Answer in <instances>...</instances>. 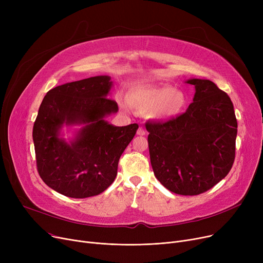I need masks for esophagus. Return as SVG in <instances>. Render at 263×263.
I'll return each mask as SVG.
<instances>
[{"label":"esophagus","instance_id":"obj_1","mask_svg":"<svg viewBox=\"0 0 263 263\" xmlns=\"http://www.w3.org/2000/svg\"><path fill=\"white\" fill-rule=\"evenodd\" d=\"M137 135H141V136H143V135H145L146 134V131L144 130V128H142V127H140L139 128V130H137Z\"/></svg>","mask_w":263,"mask_h":263}]
</instances>
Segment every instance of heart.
<instances>
[{
  "mask_svg": "<svg viewBox=\"0 0 263 263\" xmlns=\"http://www.w3.org/2000/svg\"><path fill=\"white\" fill-rule=\"evenodd\" d=\"M131 106L146 113L156 120H170L180 115L187 103L183 90L171 85L137 86L129 90L127 96Z\"/></svg>",
  "mask_w": 263,
  "mask_h": 263,
  "instance_id": "b5f03b06",
  "label": "heart"
}]
</instances>
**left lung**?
<instances>
[{
	"label": "left lung",
	"mask_w": 263,
	"mask_h": 263,
	"mask_svg": "<svg viewBox=\"0 0 263 263\" xmlns=\"http://www.w3.org/2000/svg\"><path fill=\"white\" fill-rule=\"evenodd\" d=\"M195 95L185 113L147 122L150 162L158 180L179 195H198L230 172L238 122L229 96L210 80L190 79Z\"/></svg>",
	"instance_id": "1"
}]
</instances>
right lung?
Masks as SVG:
<instances>
[{"label":"right lung","mask_w":263,"mask_h":263,"mask_svg":"<svg viewBox=\"0 0 263 263\" xmlns=\"http://www.w3.org/2000/svg\"><path fill=\"white\" fill-rule=\"evenodd\" d=\"M108 76L66 83L47 92L34 122L33 141L39 176L52 190L71 198L100 194L115 180L120 156L137 123L115 127L104 118L118 105L107 98ZM64 125H82L72 140L60 136Z\"/></svg>","instance_id":"obj_1"}]
</instances>
